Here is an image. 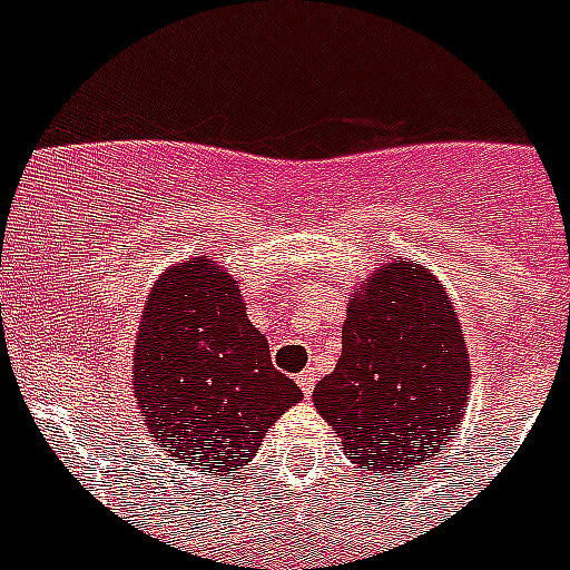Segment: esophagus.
Masks as SVG:
<instances>
[{
    "label": "esophagus",
    "instance_id": "esophagus-1",
    "mask_svg": "<svg viewBox=\"0 0 570 570\" xmlns=\"http://www.w3.org/2000/svg\"><path fill=\"white\" fill-rule=\"evenodd\" d=\"M296 385L302 387V394H305V396L314 394V387H316V374H314V371H311V367H308V371H302V374L296 376Z\"/></svg>",
    "mask_w": 570,
    "mask_h": 570
}]
</instances>
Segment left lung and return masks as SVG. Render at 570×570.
Here are the masks:
<instances>
[{
  "label": "left lung",
  "mask_w": 570,
  "mask_h": 570,
  "mask_svg": "<svg viewBox=\"0 0 570 570\" xmlns=\"http://www.w3.org/2000/svg\"><path fill=\"white\" fill-rule=\"evenodd\" d=\"M468 387L465 336L442 285L416 262H387L351 302L342 356L314 387V405L351 462L396 482L440 456Z\"/></svg>",
  "instance_id": "1"
}]
</instances>
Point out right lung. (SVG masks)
<instances>
[{
	"instance_id": "obj_1",
	"label": "right lung",
	"mask_w": 570,
	"mask_h": 570,
	"mask_svg": "<svg viewBox=\"0 0 570 570\" xmlns=\"http://www.w3.org/2000/svg\"><path fill=\"white\" fill-rule=\"evenodd\" d=\"M134 391L163 451L234 473L302 391L276 371L236 279L210 259L165 271L136 336Z\"/></svg>"
}]
</instances>
